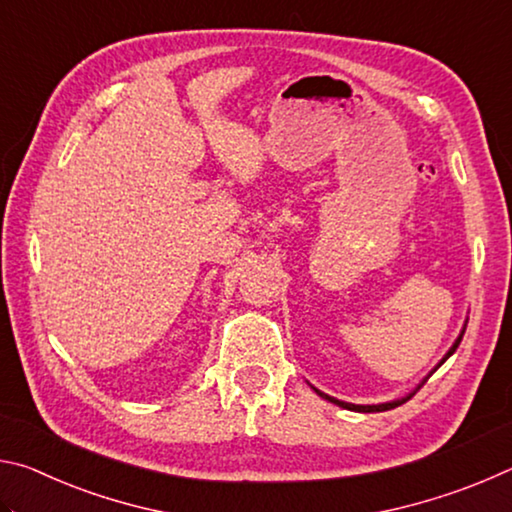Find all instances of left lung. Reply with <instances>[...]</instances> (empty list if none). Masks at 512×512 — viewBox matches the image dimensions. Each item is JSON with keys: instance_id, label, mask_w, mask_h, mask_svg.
<instances>
[{"instance_id": "8db88e82", "label": "left lung", "mask_w": 512, "mask_h": 512, "mask_svg": "<svg viewBox=\"0 0 512 512\" xmlns=\"http://www.w3.org/2000/svg\"><path fill=\"white\" fill-rule=\"evenodd\" d=\"M461 339H463V334L458 336L456 339V343L452 345V350L447 352V357L440 361V363H445L449 357H452V354L456 352V348H458V343H461ZM320 397H325V400H329L332 404H339V406H343V409H350V411H361V413H372V411H388V409H395V406H400V404H404L406 400H409V397H404V400H397V402H388V404H375V406H359V404H350V402H339L336 400V397H329V395H325V393H320V391H316Z\"/></svg>"}]
</instances>
